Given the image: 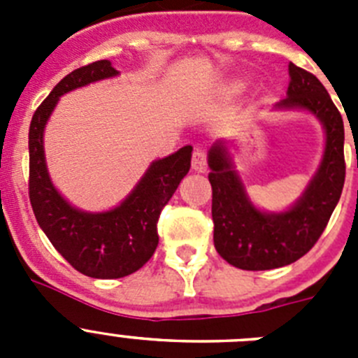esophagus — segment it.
<instances>
[{
	"label": "esophagus",
	"instance_id": "obj_1",
	"mask_svg": "<svg viewBox=\"0 0 358 358\" xmlns=\"http://www.w3.org/2000/svg\"><path fill=\"white\" fill-rule=\"evenodd\" d=\"M192 169L195 172H206L208 170V161H206V152L202 148H195L194 150V159H192Z\"/></svg>",
	"mask_w": 358,
	"mask_h": 358
}]
</instances>
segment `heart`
<instances>
[{
  "instance_id": "1",
  "label": "heart",
  "mask_w": 358,
  "mask_h": 358,
  "mask_svg": "<svg viewBox=\"0 0 358 358\" xmlns=\"http://www.w3.org/2000/svg\"><path fill=\"white\" fill-rule=\"evenodd\" d=\"M243 87H245V82H243V80H236L235 84H233V91H235V93L242 91Z\"/></svg>"
}]
</instances>
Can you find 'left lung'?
I'll use <instances>...</instances> for the list:
<instances>
[{"label":"left lung","instance_id":"1","mask_svg":"<svg viewBox=\"0 0 358 358\" xmlns=\"http://www.w3.org/2000/svg\"><path fill=\"white\" fill-rule=\"evenodd\" d=\"M289 77L287 98L274 103V110H305L324 131L321 163L292 206L260 210L245 192L227 141L217 140L208 150L215 249L227 264L243 271H268L299 260L322 235L343 194V116L312 73L290 62Z\"/></svg>","mask_w":358,"mask_h":358}]
</instances>
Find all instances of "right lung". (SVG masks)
Segmentation results:
<instances>
[{
    "label": "right lung",
    "mask_w": 358,
    "mask_h": 358,
    "mask_svg": "<svg viewBox=\"0 0 358 358\" xmlns=\"http://www.w3.org/2000/svg\"><path fill=\"white\" fill-rule=\"evenodd\" d=\"M110 61H96L66 75L31 116L30 202L37 222L53 248L90 278L113 280L136 273L159 242L157 218L192 163V145L152 161L131 194L107 211H84L69 204L53 185L44 156V129L62 94L93 82L118 77Z\"/></svg>",
    "instance_id": "right-lung-1"
}]
</instances>
